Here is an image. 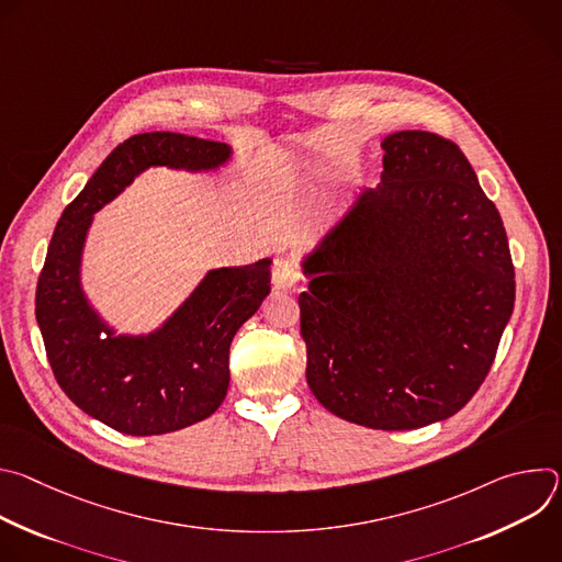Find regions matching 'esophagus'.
Masks as SVG:
<instances>
[{
    "label": "esophagus",
    "instance_id": "1",
    "mask_svg": "<svg viewBox=\"0 0 562 562\" xmlns=\"http://www.w3.org/2000/svg\"><path fill=\"white\" fill-rule=\"evenodd\" d=\"M302 280V269L293 258H278L273 262V284L278 289H291Z\"/></svg>",
    "mask_w": 562,
    "mask_h": 562
}]
</instances>
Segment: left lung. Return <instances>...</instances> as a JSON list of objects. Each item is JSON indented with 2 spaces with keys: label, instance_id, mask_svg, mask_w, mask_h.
Here are the masks:
<instances>
[{
  "label": "left lung",
  "instance_id": "8db88e82",
  "mask_svg": "<svg viewBox=\"0 0 562 562\" xmlns=\"http://www.w3.org/2000/svg\"><path fill=\"white\" fill-rule=\"evenodd\" d=\"M382 182L304 262L300 334L319 405L403 431L460 412L485 382L516 297L496 204L456 142L397 131Z\"/></svg>",
  "mask_w": 562,
  "mask_h": 562
}]
</instances>
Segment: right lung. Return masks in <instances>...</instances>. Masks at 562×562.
I'll list each match as a JSON object with an SVG mask.
<instances>
[{
    "label": "right lung",
    "instance_id": "1",
    "mask_svg": "<svg viewBox=\"0 0 562 562\" xmlns=\"http://www.w3.org/2000/svg\"><path fill=\"white\" fill-rule=\"evenodd\" d=\"M228 146L169 131L117 144L61 213L35 291V317L46 358L72 403L128 436H157L209 418L228 389L231 340L271 291L269 260L217 269L148 338L103 336L106 327L79 289V254L91 215L142 169L169 165L213 169Z\"/></svg>",
    "mask_w": 562,
    "mask_h": 562
}]
</instances>
